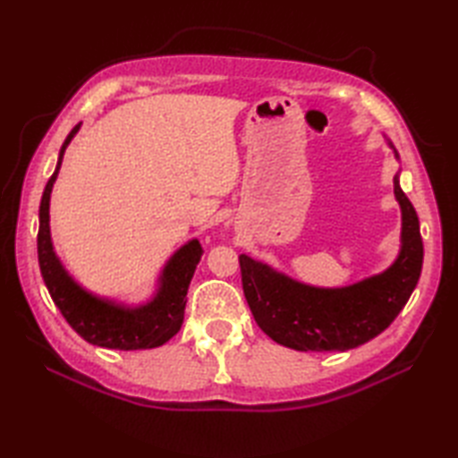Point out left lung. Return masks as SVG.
Returning a JSON list of instances; mask_svg holds the SVG:
<instances>
[{"label": "left lung", "instance_id": "1", "mask_svg": "<svg viewBox=\"0 0 458 458\" xmlns=\"http://www.w3.org/2000/svg\"><path fill=\"white\" fill-rule=\"evenodd\" d=\"M402 207V251L384 274L340 289H318L291 279L261 261L240 256L242 287L258 327L276 343L295 350L356 348L394 323L410 301L423 266L420 218L394 177Z\"/></svg>", "mask_w": 458, "mask_h": 458}]
</instances>
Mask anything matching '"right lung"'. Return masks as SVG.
Returning <instances> with one entry per match:
<instances>
[{"mask_svg":"<svg viewBox=\"0 0 458 458\" xmlns=\"http://www.w3.org/2000/svg\"><path fill=\"white\" fill-rule=\"evenodd\" d=\"M79 128L81 123L74 125L64 140L61 153H58L56 169L48 179L41 197L37 254L43 281L55 305L66 318V323L86 343L115 350L157 348L179 333L184 318L189 284L204 251L199 240H191L189 244H184L165 266L159 277L157 295L148 305L135 309L115 305L112 301L96 297L84 291L79 284H74L72 277L66 274L61 261L55 256L51 228H48V200H51V191L58 169H61L66 145L71 143Z\"/></svg>","mask_w":458,"mask_h":458,"instance_id":"add662e5","label":"right lung"}]
</instances>
